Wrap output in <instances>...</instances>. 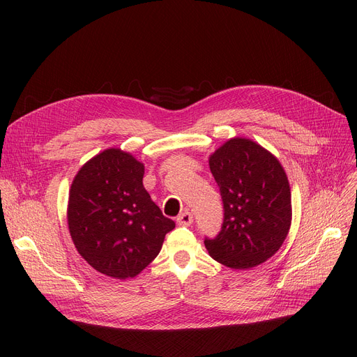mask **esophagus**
<instances>
[{
    "label": "esophagus",
    "mask_w": 357,
    "mask_h": 357,
    "mask_svg": "<svg viewBox=\"0 0 357 357\" xmlns=\"http://www.w3.org/2000/svg\"><path fill=\"white\" fill-rule=\"evenodd\" d=\"M176 221H178L179 226H191L192 221H194V217H192L191 213L183 211V213L176 218Z\"/></svg>",
    "instance_id": "obj_1"
}]
</instances>
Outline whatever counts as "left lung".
Segmentation results:
<instances>
[{
    "mask_svg": "<svg viewBox=\"0 0 357 357\" xmlns=\"http://www.w3.org/2000/svg\"><path fill=\"white\" fill-rule=\"evenodd\" d=\"M222 198L224 221L205 248L218 264L250 269L272 257L292 220L289 181L280 162L256 142L233 137L208 159Z\"/></svg>",
    "mask_w": 357,
    "mask_h": 357,
    "instance_id": "left-lung-1",
    "label": "left lung"
}]
</instances>
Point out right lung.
Masks as SVG:
<instances>
[{
  "instance_id": "1",
  "label": "right lung",
  "mask_w": 357,
  "mask_h": 357,
  "mask_svg": "<svg viewBox=\"0 0 357 357\" xmlns=\"http://www.w3.org/2000/svg\"><path fill=\"white\" fill-rule=\"evenodd\" d=\"M144 165L111 147L75 175L68 227L88 264L116 279L135 278L160 252L175 222L162 214L143 186Z\"/></svg>"
}]
</instances>
